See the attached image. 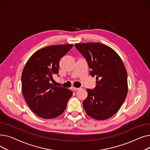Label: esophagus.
<instances>
[{"instance_id": "34e87169", "label": "esophagus", "mask_w": 150, "mask_h": 150, "mask_svg": "<svg viewBox=\"0 0 150 150\" xmlns=\"http://www.w3.org/2000/svg\"><path fill=\"white\" fill-rule=\"evenodd\" d=\"M72 89L74 90V91H78V90H79V89H80V88H75V87H73L72 88Z\"/></svg>"}]
</instances>
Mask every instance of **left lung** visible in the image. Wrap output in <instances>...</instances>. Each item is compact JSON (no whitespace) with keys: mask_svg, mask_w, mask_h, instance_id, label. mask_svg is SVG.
Here are the masks:
<instances>
[{"mask_svg":"<svg viewBox=\"0 0 150 150\" xmlns=\"http://www.w3.org/2000/svg\"><path fill=\"white\" fill-rule=\"evenodd\" d=\"M87 61L90 75L96 76L94 89H87L83 103L86 112L98 120L112 117L121 108L128 93L127 72L118 54L109 46L98 43L75 44Z\"/></svg>","mask_w":150,"mask_h":150,"instance_id":"obj_1","label":"left lung"}]
</instances>
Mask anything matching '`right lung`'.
Segmentation results:
<instances>
[{
    "mask_svg": "<svg viewBox=\"0 0 150 150\" xmlns=\"http://www.w3.org/2000/svg\"><path fill=\"white\" fill-rule=\"evenodd\" d=\"M73 44L52 45L35 52L23 69L21 81L23 97L38 117L45 119L57 117L64 112L72 96L70 90L54 86L50 81L58 74L59 63Z\"/></svg>",
    "mask_w": 150,
    "mask_h": 150,
    "instance_id": "add662e5",
    "label": "right lung"
}]
</instances>
